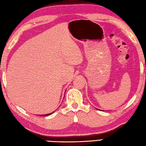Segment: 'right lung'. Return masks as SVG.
<instances>
[{
  "label": "right lung",
  "instance_id": "obj_1",
  "mask_svg": "<svg viewBox=\"0 0 146 146\" xmlns=\"http://www.w3.org/2000/svg\"><path fill=\"white\" fill-rule=\"evenodd\" d=\"M53 114V112H52V113H50V114H44V115H43V116H49V115H50V114Z\"/></svg>",
  "mask_w": 146,
  "mask_h": 146
}]
</instances>
